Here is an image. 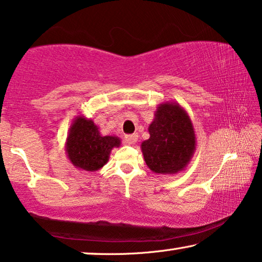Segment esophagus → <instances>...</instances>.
Wrapping results in <instances>:
<instances>
[{"instance_id": "34e87169", "label": "esophagus", "mask_w": 262, "mask_h": 262, "mask_svg": "<svg viewBox=\"0 0 262 262\" xmlns=\"http://www.w3.org/2000/svg\"><path fill=\"white\" fill-rule=\"evenodd\" d=\"M136 140H138V134H130L124 136V141H126L127 145H133V143L136 142Z\"/></svg>"}]
</instances>
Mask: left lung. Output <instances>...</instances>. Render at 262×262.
I'll return each mask as SVG.
<instances>
[{
  "instance_id": "left-lung-1",
  "label": "left lung",
  "mask_w": 262,
  "mask_h": 262,
  "mask_svg": "<svg viewBox=\"0 0 262 262\" xmlns=\"http://www.w3.org/2000/svg\"><path fill=\"white\" fill-rule=\"evenodd\" d=\"M149 139L141 143L143 159L158 174L184 171L196 150V135L189 114L177 102L158 105L148 127Z\"/></svg>"
}]
</instances>
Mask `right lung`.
Wrapping results in <instances>:
<instances>
[{"mask_svg":"<svg viewBox=\"0 0 262 262\" xmlns=\"http://www.w3.org/2000/svg\"><path fill=\"white\" fill-rule=\"evenodd\" d=\"M120 145V138L102 135L93 120L79 115L69 128L65 152L76 168L95 172L108 163L112 149Z\"/></svg>","mask_w":262,"mask_h":262,"instance_id":"1","label":"right lung"}]
</instances>
